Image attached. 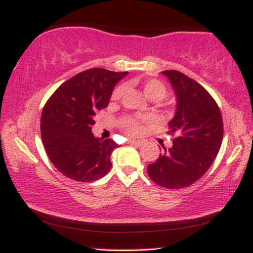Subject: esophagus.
Wrapping results in <instances>:
<instances>
[{"instance_id": "obj_1", "label": "esophagus", "mask_w": 253, "mask_h": 253, "mask_svg": "<svg viewBox=\"0 0 253 253\" xmlns=\"http://www.w3.org/2000/svg\"><path fill=\"white\" fill-rule=\"evenodd\" d=\"M128 143L130 145H135V147H141V145H143V142L142 141H129Z\"/></svg>"}]
</instances>
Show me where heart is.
Returning a JSON list of instances; mask_svg holds the SVG:
<instances>
[{"instance_id": "obj_1", "label": "heart", "mask_w": 253, "mask_h": 253, "mask_svg": "<svg viewBox=\"0 0 253 253\" xmlns=\"http://www.w3.org/2000/svg\"><path fill=\"white\" fill-rule=\"evenodd\" d=\"M140 83V81H138ZM141 87L143 89L144 95L149 99L155 102H161L162 99L166 97L167 87L163 81L158 79L145 80L141 83ZM124 94V87L118 86L115 88L112 92V99H119ZM148 122L147 118L143 117H133V116H124L119 119L118 125L123 130L126 131L129 136H140L144 131V124Z\"/></svg>"}]
</instances>
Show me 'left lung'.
<instances>
[{"instance_id":"obj_1","label":"left lung","mask_w":253,"mask_h":253,"mask_svg":"<svg viewBox=\"0 0 253 253\" xmlns=\"http://www.w3.org/2000/svg\"><path fill=\"white\" fill-rule=\"evenodd\" d=\"M176 96V111L169 123L174 135L169 150L163 145L148 174L158 186L179 189L190 186L206 173L221 147L223 124L218 104L209 91L179 71H163Z\"/></svg>"}]
</instances>
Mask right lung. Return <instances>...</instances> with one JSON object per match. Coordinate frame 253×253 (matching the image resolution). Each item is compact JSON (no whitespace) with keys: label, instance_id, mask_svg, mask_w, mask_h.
I'll return each instance as SVG.
<instances>
[{"label":"right lung","instance_id":"obj_1","mask_svg":"<svg viewBox=\"0 0 253 253\" xmlns=\"http://www.w3.org/2000/svg\"><path fill=\"white\" fill-rule=\"evenodd\" d=\"M127 72L90 69L65 81L45 103L41 137L60 173L80 182L101 179L111 169L110 156L118 144L91 133L96 112L109 104L112 90Z\"/></svg>","mask_w":253,"mask_h":253}]
</instances>
